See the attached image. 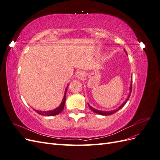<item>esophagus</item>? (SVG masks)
<instances>
[{
	"mask_svg": "<svg viewBox=\"0 0 160 160\" xmlns=\"http://www.w3.org/2000/svg\"><path fill=\"white\" fill-rule=\"evenodd\" d=\"M76 77H77V78L78 79H83V77H85V75H84V73H83V72L79 71V72H77V73H76Z\"/></svg>",
	"mask_w": 160,
	"mask_h": 160,
	"instance_id": "34e87169",
	"label": "esophagus"
}]
</instances>
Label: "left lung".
Masks as SVG:
<instances>
[{"label":"left lung","mask_w":160,"mask_h":160,"mask_svg":"<svg viewBox=\"0 0 160 160\" xmlns=\"http://www.w3.org/2000/svg\"><path fill=\"white\" fill-rule=\"evenodd\" d=\"M124 51H125V52L126 53V54L128 55V53H127V52H126V51H125V49H124ZM129 90H130V92H129V94L128 95V98H127V99H125V101H124V102L118 108V109H115V110H112V111H99V110H98V109H94L93 108H92L91 106H90L89 104H88V105H89V108L91 109V110H92L93 111V112H95V113H98V114H99V115H111V114H113L114 113H115V112H117V111H118V110H119L120 109H122L123 106L125 105V103H127V101H128V99H129V98H130V95H131V93H132V81H131V85H130V88H129Z\"/></svg>","instance_id":"1"}]
</instances>
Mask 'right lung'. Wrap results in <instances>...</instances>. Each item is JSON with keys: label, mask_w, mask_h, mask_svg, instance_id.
<instances>
[{"label": "right lung", "mask_w": 160, "mask_h": 160, "mask_svg": "<svg viewBox=\"0 0 160 160\" xmlns=\"http://www.w3.org/2000/svg\"><path fill=\"white\" fill-rule=\"evenodd\" d=\"M68 88V87H67ZM67 88L65 89V95L63 97V99L62 100V102L61 103V105L59 106V107L57 108L56 109L51 110V111H38V110H35L36 112L41 115H45V116H53V115H57L58 114H59L61 111L63 110L64 109V106H65V99H66V93H67Z\"/></svg>", "instance_id": "obj_1"}]
</instances>
